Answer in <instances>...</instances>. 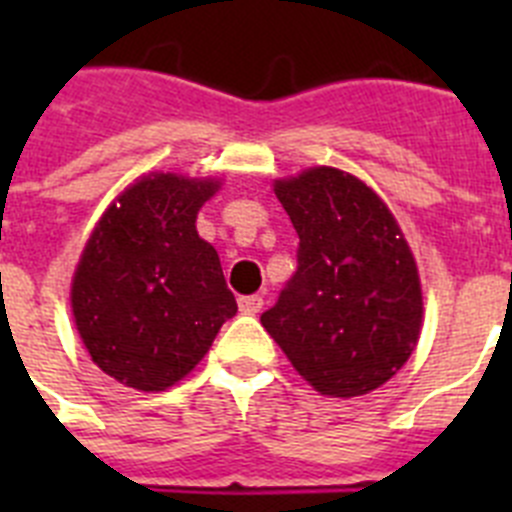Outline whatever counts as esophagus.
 <instances>
[{
  "mask_svg": "<svg viewBox=\"0 0 512 512\" xmlns=\"http://www.w3.org/2000/svg\"><path fill=\"white\" fill-rule=\"evenodd\" d=\"M238 307H241L243 315H256V312L264 307V297H261V295H243V297H238Z\"/></svg>",
  "mask_w": 512,
  "mask_h": 512,
  "instance_id": "34e87169",
  "label": "esophagus"
}]
</instances>
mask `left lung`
<instances>
[{"instance_id": "left-lung-1", "label": "left lung", "mask_w": 512, "mask_h": 512, "mask_svg": "<svg viewBox=\"0 0 512 512\" xmlns=\"http://www.w3.org/2000/svg\"><path fill=\"white\" fill-rule=\"evenodd\" d=\"M274 192L300 248L261 325L320 395L377 390L410 359L423 320L418 269L395 217L364 182L328 166Z\"/></svg>"}]
</instances>
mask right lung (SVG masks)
<instances>
[{"label":"right lung","mask_w":512,"mask_h":512,"mask_svg":"<svg viewBox=\"0 0 512 512\" xmlns=\"http://www.w3.org/2000/svg\"><path fill=\"white\" fill-rule=\"evenodd\" d=\"M215 182L151 174L104 212L71 287L76 328L117 382L161 392L210 351L238 312L220 256L197 235Z\"/></svg>","instance_id":"obj_1"}]
</instances>
